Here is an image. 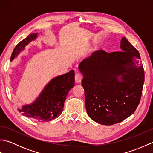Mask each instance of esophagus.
I'll use <instances>...</instances> for the list:
<instances>
[{"label": "esophagus", "instance_id": "1", "mask_svg": "<svg viewBox=\"0 0 153 153\" xmlns=\"http://www.w3.org/2000/svg\"><path fill=\"white\" fill-rule=\"evenodd\" d=\"M82 79V75L80 73L77 72L75 75V81L76 83H79Z\"/></svg>", "mask_w": 153, "mask_h": 153}]
</instances>
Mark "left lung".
Instances as JSON below:
<instances>
[{
  "label": "left lung",
  "mask_w": 153,
  "mask_h": 153,
  "mask_svg": "<svg viewBox=\"0 0 153 153\" xmlns=\"http://www.w3.org/2000/svg\"><path fill=\"white\" fill-rule=\"evenodd\" d=\"M120 48L121 51L110 53L94 52L78 67L83 76L87 112L102 125L128 118L137 108L142 95L145 72L140 54L126 37L122 39Z\"/></svg>",
  "instance_id": "8db88e82"
}]
</instances>
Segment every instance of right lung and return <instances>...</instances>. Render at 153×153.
Here are the masks:
<instances>
[{
  "label": "right lung",
  "instance_id": "add662e5",
  "mask_svg": "<svg viewBox=\"0 0 153 153\" xmlns=\"http://www.w3.org/2000/svg\"><path fill=\"white\" fill-rule=\"evenodd\" d=\"M37 33H32L16 45L12 53L10 62L18 56L31 41L35 40ZM75 72L71 70L52 79L34 102L22 106L19 112L29 118L39 122H48L59 116L62 112L65 100L70 90L74 85Z\"/></svg>",
  "mask_w": 153,
  "mask_h": 153
}]
</instances>
